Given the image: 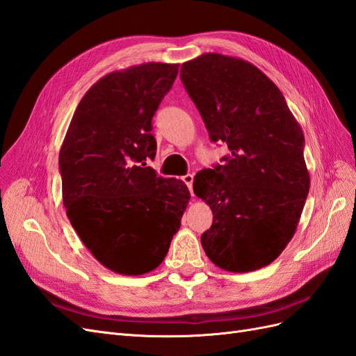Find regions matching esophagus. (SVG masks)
Segmentation results:
<instances>
[{"instance_id": "34e87169", "label": "esophagus", "mask_w": 356, "mask_h": 356, "mask_svg": "<svg viewBox=\"0 0 356 356\" xmlns=\"http://www.w3.org/2000/svg\"><path fill=\"white\" fill-rule=\"evenodd\" d=\"M181 179L186 182V186L188 187L190 193H191V195H193V179H195V177H193L191 174H187V175H184V177H182Z\"/></svg>"}]
</instances>
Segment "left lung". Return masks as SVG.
<instances>
[{
  "label": "left lung",
  "instance_id": "1",
  "mask_svg": "<svg viewBox=\"0 0 356 356\" xmlns=\"http://www.w3.org/2000/svg\"><path fill=\"white\" fill-rule=\"evenodd\" d=\"M179 77L209 138L230 149L193 182L213 213L204 254L222 270H258L293 239L305 207L303 131L277 86L243 59L204 53L182 63Z\"/></svg>",
  "mask_w": 356,
  "mask_h": 356
}]
</instances>
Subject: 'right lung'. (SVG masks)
<instances>
[{"label":"right lung","mask_w":356,"mask_h":356,"mask_svg":"<svg viewBox=\"0 0 356 356\" xmlns=\"http://www.w3.org/2000/svg\"><path fill=\"white\" fill-rule=\"evenodd\" d=\"M178 63L148 62L104 75L81 98L59 152L70 222L104 267L138 276L165 260L190 191L147 166L153 115Z\"/></svg>","instance_id":"obj_1"}]
</instances>
